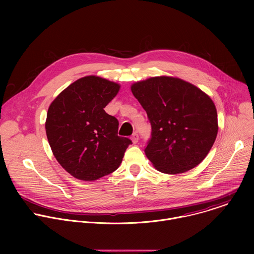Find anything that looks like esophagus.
Listing matches in <instances>:
<instances>
[{"instance_id":"1","label":"esophagus","mask_w":254,"mask_h":254,"mask_svg":"<svg viewBox=\"0 0 254 254\" xmlns=\"http://www.w3.org/2000/svg\"><path fill=\"white\" fill-rule=\"evenodd\" d=\"M130 139L132 140L133 143H136L138 141V134H137V132H133L131 134V136H130Z\"/></svg>"}]
</instances>
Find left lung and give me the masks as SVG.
<instances>
[{
    "instance_id": "1",
    "label": "left lung",
    "mask_w": 254,
    "mask_h": 254,
    "mask_svg": "<svg viewBox=\"0 0 254 254\" xmlns=\"http://www.w3.org/2000/svg\"><path fill=\"white\" fill-rule=\"evenodd\" d=\"M147 112L152 137L144 149L160 172L185 173L208 155L218 132L213 100L194 84L172 76H156L131 84Z\"/></svg>"
}]
</instances>
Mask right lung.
<instances>
[{
  "instance_id": "add662e5",
  "label": "right lung",
  "mask_w": 254,
  "mask_h": 254,
  "mask_svg": "<svg viewBox=\"0 0 254 254\" xmlns=\"http://www.w3.org/2000/svg\"><path fill=\"white\" fill-rule=\"evenodd\" d=\"M121 85L89 75L71 83L51 102L45 123L50 148L71 176L95 181L115 172L131 143L118 135L119 121L104 107Z\"/></svg>"
}]
</instances>
